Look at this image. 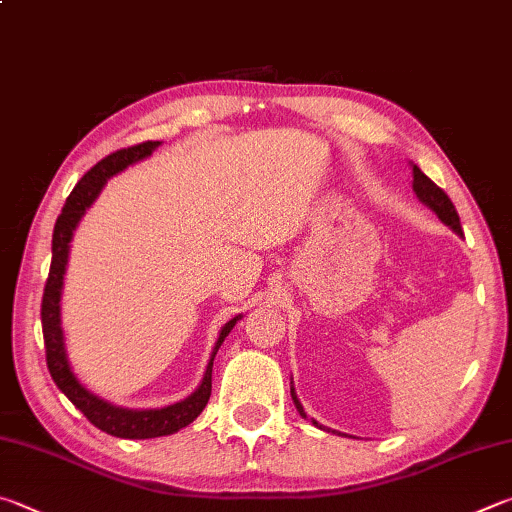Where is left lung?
<instances>
[{"instance_id":"1","label":"left lung","mask_w":512,"mask_h":512,"mask_svg":"<svg viewBox=\"0 0 512 512\" xmlns=\"http://www.w3.org/2000/svg\"><path fill=\"white\" fill-rule=\"evenodd\" d=\"M414 192H416V197L425 203V206H430L436 212V215H439L443 224H448L454 232H461L459 212H457V208H454L452 199L432 179H427V176L421 170H418L416 165H414ZM291 396H293V403L297 407V412L306 416L300 401H297L295 392H291Z\"/></svg>"}]
</instances>
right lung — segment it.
I'll list each match as a JSON object with an SVG mask.
<instances>
[{
  "mask_svg": "<svg viewBox=\"0 0 512 512\" xmlns=\"http://www.w3.org/2000/svg\"><path fill=\"white\" fill-rule=\"evenodd\" d=\"M159 145H161L159 141H145L132 147H123V150H116L114 154H109L102 161H98L76 183V188L71 190L67 203H64L58 221H55L53 257H51L49 277H46L44 295H42V333H44V347H46V365H49L53 383L62 389L64 396H67L69 401L98 427V430L107 432L111 436H118V439H154V436L174 434L179 432L181 427L190 425L210 401L212 360H215L221 342H224L230 329L235 327V322L239 320V318H232L226 327L221 329L217 347L212 351L210 365L206 369V376H203V383L199 385L197 392L181 403L163 407V410H143V412L123 410V407L111 405L91 392H87V389L78 383V378L73 376V371L67 362V353H64V340H62V329H60V291H62V277H64V266H67L69 241L73 237V230H76L80 217L85 215V210L96 201L98 192L102 190V185L107 183L109 176L125 170L127 165L145 159V156H150Z\"/></svg>",
  "mask_w": 512,
  "mask_h": 512,
  "instance_id": "add662e5",
  "label": "right lung"
}]
</instances>
